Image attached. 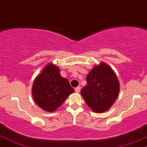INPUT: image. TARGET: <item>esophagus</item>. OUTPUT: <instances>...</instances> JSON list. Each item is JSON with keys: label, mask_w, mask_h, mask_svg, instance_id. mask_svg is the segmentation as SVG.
Returning <instances> with one entry per match:
<instances>
[{"label": "esophagus", "mask_w": 147, "mask_h": 147, "mask_svg": "<svg viewBox=\"0 0 147 147\" xmlns=\"http://www.w3.org/2000/svg\"><path fill=\"white\" fill-rule=\"evenodd\" d=\"M75 90V92H76L77 93H79V92H80V86L76 87Z\"/></svg>", "instance_id": "obj_1"}]
</instances>
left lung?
Segmentation results:
<instances>
[{"mask_svg": "<svg viewBox=\"0 0 147 147\" xmlns=\"http://www.w3.org/2000/svg\"><path fill=\"white\" fill-rule=\"evenodd\" d=\"M86 81L80 94L88 106L95 113L106 111L113 105L119 92V83L115 72L102 62L90 71Z\"/></svg>", "mask_w": 147, "mask_h": 147, "instance_id": "obj_1", "label": "left lung"}]
</instances>
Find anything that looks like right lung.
<instances>
[{"label": "right lung", "instance_id": "add662e5", "mask_svg": "<svg viewBox=\"0 0 147 147\" xmlns=\"http://www.w3.org/2000/svg\"><path fill=\"white\" fill-rule=\"evenodd\" d=\"M75 92L69 80L61 77L57 66L49 64L34 80L32 95L35 102L45 111H55Z\"/></svg>", "mask_w": 147, "mask_h": 147}]
</instances>
